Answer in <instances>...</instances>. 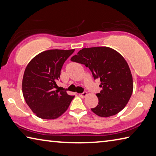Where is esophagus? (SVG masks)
I'll return each mask as SVG.
<instances>
[{
    "instance_id": "1",
    "label": "esophagus",
    "mask_w": 156,
    "mask_h": 156,
    "mask_svg": "<svg viewBox=\"0 0 156 156\" xmlns=\"http://www.w3.org/2000/svg\"><path fill=\"white\" fill-rule=\"evenodd\" d=\"M87 95V92H86V91H84L83 93H82V94H79V96H80L81 98H84Z\"/></svg>"
}]
</instances>
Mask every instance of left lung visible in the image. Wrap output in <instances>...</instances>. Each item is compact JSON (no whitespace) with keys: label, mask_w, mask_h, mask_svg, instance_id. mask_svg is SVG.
I'll return each mask as SVG.
<instances>
[{"label":"left lung","mask_w":156,"mask_h":156,"mask_svg":"<svg viewBox=\"0 0 156 156\" xmlns=\"http://www.w3.org/2000/svg\"><path fill=\"white\" fill-rule=\"evenodd\" d=\"M71 60L84 65L94 78L100 80L102 89L96 94L98 105L91 111L100 117L114 115L128 103L133 89L127 62L115 50L107 47L83 48Z\"/></svg>","instance_id":"obj_1"}]
</instances>
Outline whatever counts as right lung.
Segmentation results:
<instances>
[{
    "label": "right lung",
    "mask_w": 156,
    "mask_h": 156,
    "mask_svg": "<svg viewBox=\"0 0 156 156\" xmlns=\"http://www.w3.org/2000/svg\"><path fill=\"white\" fill-rule=\"evenodd\" d=\"M75 49H50L29 62L23 78V94L31 111L42 119H56L63 114L74 96L55 90L62 65Z\"/></svg>",
    "instance_id": "1"
}]
</instances>
